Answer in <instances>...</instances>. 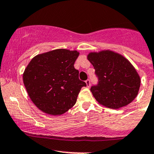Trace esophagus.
<instances>
[{
    "mask_svg": "<svg viewBox=\"0 0 154 154\" xmlns=\"http://www.w3.org/2000/svg\"><path fill=\"white\" fill-rule=\"evenodd\" d=\"M85 83H86V86H87L88 88H89L91 86V82H90V80H87L85 81Z\"/></svg>",
    "mask_w": 154,
    "mask_h": 154,
    "instance_id": "34e87169",
    "label": "esophagus"
}]
</instances>
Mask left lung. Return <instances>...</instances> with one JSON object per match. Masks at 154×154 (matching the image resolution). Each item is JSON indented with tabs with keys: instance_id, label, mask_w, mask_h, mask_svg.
Masks as SVG:
<instances>
[{
	"instance_id": "1",
	"label": "left lung",
	"mask_w": 154,
	"mask_h": 154,
	"mask_svg": "<svg viewBox=\"0 0 154 154\" xmlns=\"http://www.w3.org/2000/svg\"><path fill=\"white\" fill-rule=\"evenodd\" d=\"M99 79L91 91L99 104L111 109L128 105L137 97L140 77L128 59L118 52L106 50L91 52L87 56Z\"/></svg>"
}]
</instances>
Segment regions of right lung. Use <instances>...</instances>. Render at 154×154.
I'll return each instance as SVG.
<instances>
[{"label": "right lung", "mask_w": 154, "mask_h": 154, "mask_svg": "<svg viewBox=\"0 0 154 154\" xmlns=\"http://www.w3.org/2000/svg\"><path fill=\"white\" fill-rule=\"evenodd\" d=\"M77 50L57 49L32 58L23 73L30 99L42 112L60 116L72 108L86 83L79 79L74 64Z\"/></svg>", "instance_id": "obj_1"}]
</instances>
